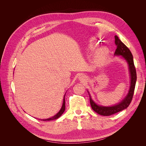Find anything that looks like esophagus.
<instances>
[{
    "instance_id": "obj_1",
    "label": "esophagus",
    "mask_w": 146,
    "mask_h": 146,
    "mask_svg": "<svg viewBox=\"0 0 146 146\" xmlns=\"http://www.w3.org/2000/svg\"><path fill=\"white\" fill-rule=\"evenodd\" d=\"M79 79H80V80H82V81H83V80H85V77H84L83 76H80Z\"/></svg>"
}]
</instances>
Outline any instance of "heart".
Wrapping results in <instances>:
<instances>
[{"label":"heart","mask_w":146,"mask_h":146,"mask_svg":"<svg viewBox=\"0 0 146 146\" xmlns=\"http://www.w3.org/2000/svg\"><path fill=\"white\" fill-rule=\"evenodd\" d=\"M98 42L95 40H92L90 41V44H89V47L92 49L95 48L96 47H97ZM107 54H108V50L106 48H101L99 49L95 56V62L97 63H99L102 62V61L104 59L105 56H106Z\"/></svg>","instance_id":"1"}]
</instances>
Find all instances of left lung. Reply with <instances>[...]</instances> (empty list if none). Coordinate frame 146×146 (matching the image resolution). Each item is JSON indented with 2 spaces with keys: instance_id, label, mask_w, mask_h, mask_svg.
Masks as SVG:
<instances>
[{
  "instance_id": "1",
  "label": "left lung",
  "mask_w": 146,
  "mask_h": 146,
  "mask_svg": "<svg viewBox=\"0 0 146 146\" xmlns=\"http://www.w3.org/2000/svg\"><path fill=\"white\" fill-rule=\"evenodd\" d=\"M115 43L117 45V49L115 52V56H121L126 61L128 64L129 71L130 73V87L128 94L126 97L120 103L111 106H104L97 105L92 99L89 95V92H88L90 97V103L92 110L99 115L103 116H110L112 114L120 112L126 109L131 103L134 95V92L135 86V83L137 80V74L135 67L134 64L133 57L131 52L129 48L122 42L118 37L115 36Z\"/></svg>"
}]
</instances>
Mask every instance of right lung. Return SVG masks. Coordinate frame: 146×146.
<instances>
[{
	"label": "right lung",
	"instance_id": "1",
	"mask_svg": "<svg viewBox=\"0 0 146 146\" xmlns=\"http://www.w3.org/2000/svg\"><path fill=\"white\" fill-rule=\"evenodd\" d=\"M66 95V94H65ZM65 95L64 96V99H63V105H62V107H61V110H60V111L56 114L54 116H53L50 118H47V119H41V121H52L54 119H56L57 118H58L61 115L63 114V113L65 111Z\"/></svg>",
	"mask_w": 146,
	"mask_h": 146
}]
</instances>
